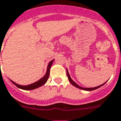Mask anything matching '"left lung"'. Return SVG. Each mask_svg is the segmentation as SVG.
<instances>
[{
  "label": "left lung",
  "mask_w": 121,
  "mask_h": 121,
  "mask_svg": "<svg viewBox=\"0 0 121 121\" xmlns=\"http://www.w3.org/2000/svg\"><path fill=\"white\" fill-rule=\"evenodd\" d=\"M67 72V76H68V80L69 81V82H71V84H72V85H73V86H74V87H76L77 88H79V89H82V90H87V91H91V90H95V89H98L99 87H101L102 86H103L104 84L106 82H104V84H101V85H100V86H98V87H92V88H85V87H81V86H79L78 85V84H76V82H75L74 81H73V80H72V79L71 78V77H70L69 74V73L68 71V69H67L66 71Z\"/></svg>",
  "instance_id": "1"
}]
</instances>
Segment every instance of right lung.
Returning <instances> with one entry per match:
<instances>
[{
  "mask_svg": "<svg viewBox=\"0 0 121 121\" xmlns=\"http://www.w3.org/2000/svg\"><path fill=\"white\" fill-rule=\"evenodd\" d=\"M53 60H52L50 62L48 63V66H47V69L46 74H45V76H43V78H41L40 80L37 81V82L33 83V84H31L30 85H28V86H20L19 84H16L15 82H14L13 81H12V82L17 86V87L20 88L21 89H23V90H34L35 89H37L38 87H41L42 86H43L45 83L47 82V81L48 80V77H49L50 75V68H51V66L52 65L53 62Z\"/></svg>",
  "mask_w": 121,
  "mask_h": 121,
  "instance_id": "add662e5",
  "label": "right lung"
}]
</instances>
